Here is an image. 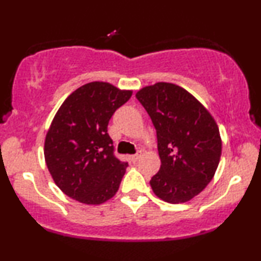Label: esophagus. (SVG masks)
<instances>
[{
	"mask_svg": "<svg viewBox=\"0 0 261 261\" xmlns=\"http://www.w3.org/2000/svg\"><path fill=\"white\" fill-rule=\"evenodd\" d=\"M140 156H141V153H136V154H134V155H130V156H128V159H130V162L136 163V162L139 161V159H140Z\"/></svg>",
	"mask_w": 261,
	"mask_h": 261,
	"instance_id": "esophagus-1",
	"label": "esophagus"
}]
</instances>
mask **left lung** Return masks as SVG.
<instances>
[{"mask_svg": "<svg viewBox=\"0 0 261 261\" xmlns=\"http://www.w3.org/2000/svg\"><path fill=\"white\" fill-rule=\"evenodd\" d=\"M136 98L152 119L162 165L150 187L168 203L188 202L214 177L221 137L208 109L175 84L156 83L137 91Z\"/></svg>", "mask_w": 261, "mask_h": 261, "instance_id": "8db88e82", "label": "left lung"}]
</instances>
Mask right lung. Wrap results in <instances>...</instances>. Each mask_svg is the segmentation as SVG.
<instances>
[{
    "mask_svg": "<svg viewBox=\"0 0 261 261\" xmlns=\"http://www.w3.org/2000/svg\"><path fill=\"white\" fill-rule=\"evenodd\" d=\"M133 91L109 83L85 84L68 96L56 113L45 139V161L62 192L84 204L114 197L127 163L114 155L108 122Z\"/></svg>",
    "mask_w": 261,
    "mask_h": 261,
    "instance_id": "obj_1",
    "label": "right lung"
}]
</instances>
